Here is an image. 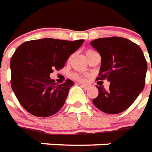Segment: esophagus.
<instances>
[{"label":"esophagus","mask_w":152,"mask_h":152,"mask_svg":"<svg viewBox=\"0 0 152 152\" xmlns=\"http://www.w3.org/2000/svg\"><path fill=\"white\" fill-rule=\"evenodd\" d=\"M79 85H80V86H81L82 88H88V87H89V86H88V85H87V84H83V83H79Z\"/></svg>","instance_id":"esophagus-1"}]
</instances>
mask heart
<instances>
[{
  "label": "heart",
  "instance_id": "obj_1",
  "mask_svg": "<svg viewBox=\"0 0 152 152\" xmlns=\"http://www.w3.org/2000/svg\"><path fill=\"white\" fill-rule=\"evenodd\" d=\"M93 52H95V51L92 50H86V56H87V57H88L91 53H93ZM74 77L76 79H78V80H83L85 76L84 75H80V74H74Z\"/></svg>",
  "mask_w": 152,
  "mask_h": 152
}]
</instances>
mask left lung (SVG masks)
Wrapping results in <instances>:
<instances>
[{
    "mask_svg": "<svg viewBox=\"0 0 152 152\" xmlns=\"http://www.w3.org/2000/svg\"><path fill=\"white\" fill-rule=\"evenodd\" d=\"M102 57L99 76L107 79L110 88L96 86V107L107 114H119L129 107L145 87L147 61L138 45L119 37H102L91 42ZM152 70V64H151Z\"/></svg>",
    "mask_w": 152,
    "mask_h": 152,
    "instance_id": "8db88e82",
    "label": "left lung"
}]
</instances>
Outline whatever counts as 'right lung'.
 I'll return each instance as SVG.
<instances>
[{
    "instance_id": "1",
    "label": "right lung",
    "mask_w": 152,
    "mask_h": 152,
    "mask_svg": "<svg viewBox=\"0 0 152 152\" xmlns=\"http://www.w3.org/2000/svg\"><path fill=\"white\" fill-rule=\"evenodd\" d=\"M83 42L42 38L23 42L16 49L10 60V83L28 112L37 117H49L62 108L74 83L67 79L63 84H57L50 74L55 69L64 67L69 56Z\"/></svg>"
}]
</instances>
